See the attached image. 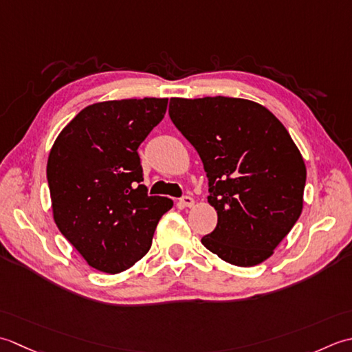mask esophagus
<instances>
[{"label":"esophagus","instance_id":"1","mask_svg":"<svg viewBox=\"0 0 352 352\" xmlns=\"http://www.w3.org/2000/svg\"><path fill=\"white\" fill-rule=\"evenodd\" d=\"M179 206L181 208H191L192 205H195V199H192L191 196H184L179 199Z\"/></svg>","mask_w":352,"mask_h":352}]
</instances>
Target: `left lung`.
Masks as SVG:
<instances>
[{
    "label": "left lung",
    "instance_id": "8db88e82",
    "mask_svg": "<svg viewBox=\"0 0 352 352\" xmlns=\"http://www.w3.org/2000/svg\"><path fill=\"white\" fill-rule=\"evenodd\" d=\"M168 113L197 150L217 211L202 245L234 266L266 261L302 212L307 170L290 133L245 98H170Z\"/></svg>",
    "mask_w": 352,
    "mask_h": 352
}]
</instances>
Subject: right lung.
<instances>
[{"label":"right lung","mask_w":352,"mask_h":352,"mask_svg":"<svg viewBox=\"0 0 352 352\" xmlns=\"http://www.w3.org/2000/svg\"><path fill=\"white\" fill-rule=\"evenodd\" d=\"M168 98L86 106L50 150L53 217L91 267L120 274L144 256L173 200L148 196L138 147L166 116Z\"/></svg>","instance_id":"obj_1"}]
</instances>
